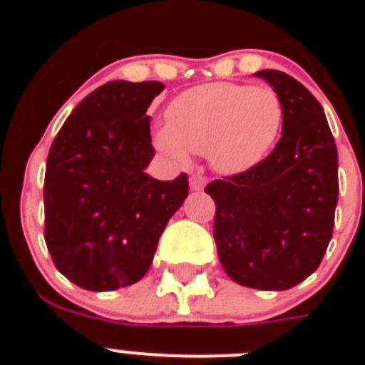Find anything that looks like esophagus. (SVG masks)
<instances>
[{
  "label": "esophagus",
  "mask_w": 365,
  "mask_h": 365,
  "mask_svg": "<svg viewBox=\"0 0 365 365\" xmlns=\"http://www.w3.org/2000/svg\"><path fill=\"white\" fill-rule=\"evenodd\" d=\"M206 185V179L202 175H192L190 177V188L195 190V192H199V190L205 188Z\"/></svg>",
  "instance_id": "1"
}]
</instances>
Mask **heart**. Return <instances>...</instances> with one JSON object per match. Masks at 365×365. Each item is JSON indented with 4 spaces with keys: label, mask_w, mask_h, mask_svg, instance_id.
Returning a JSON list of instances; mask_svg holds the SVG:
<instances>
[{
    "label": "heart",
    "mask_w": 365,
    "mask_h": 365,
    "mask_svg": "<svg viewBox=\"0 0 365 365\" xmlns=\"http://www.w3.org/2000/svg\"><path fill=\"white\" fill-rule=\"evenodd\" d=\"M157 144L175 163L208 153L215 170L240 173L259 163L278 138L283 102L272 87L206 83L182 93L170 108Z\"/></svg>",
    "instance_id": "b5f03b06"
}]
</instances>
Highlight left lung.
Listing matches in <instances>:
<instances>
[{"mask_svg":"<svg viewBox=\"0 0 365 365\" xmlns=\"http://www.w3.org/2000/svg\"><path fill=\"white\" fill-rule=\"evenodd\" d=\"M283 102L269 157L205 192L214 199V240L225 272L243 287L287 291L322 263L333 237L338 151L320 102L289 74L257 71Z\"/></svg>","mask_w":365,"mask_h":365,"instance_id":"obj_1","label":"left lung"}]
</instances>
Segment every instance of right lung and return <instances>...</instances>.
Here are the masks:
<instances>
[{"mask_svg": "<svg viewBox=\"0 0 365 365\" xmlns=\"http://www.w3.org/2000/svg\"><path fill=\"white\" fill-rule=\"evenodd\" d=\"M160 82L115 80L73 109L47 157L45 243L74 285L115 291L144 278L168 221L188 197V177L157 180L151 100Z\"/></svg>", "mask_w": 365, "mask_h": 365, "instance_id": "1", "label": "right lung"}]
</instances>
